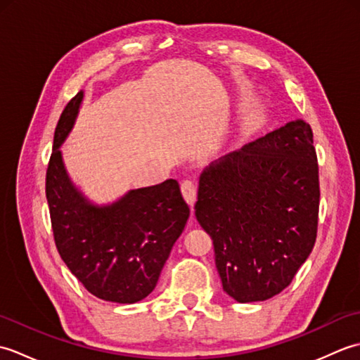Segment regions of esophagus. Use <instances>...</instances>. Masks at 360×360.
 Wrapping results in <instances>:
<instances>
[{
  "label": "esophagus",
  "instance_id": "esophagus-1",
  "mask_svg": "<svg viewBox=\"0 0 360 360\" xmlns=\"http://www.w3.org/2000/svg\"><path fill=\"white\" fill-rule=\"evenodd\" d=\"M181 190H182V195H184V198H186V201L190 205H193L195 201H196V184H195V181H192V179L182 181L181 182Z\"/></svg>",
  "mask_w": 360,
  "mask_h": 360
}]
</instances>
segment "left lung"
I'll return each instance as SVG.
<instances>
[{"label": "left lung", "instance_id": "obj_1", "mask_svg": "<svg viewBox=\"0 0 360 360\" xmlns=\"http://www.w3.org/2000/svg\"><path fill=\"white\" fill-rule=\"evenodd\" d=\"M319 202L317 153L303 120L210 165L195 215L212 236L226 292L249 303L288 288L316 244Z\"/></svg>", "mask_w": 360, "mask_h": 360}]
</instances>
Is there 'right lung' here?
<instances>
[{
	"label": "right lung",
	"mask_w": 360,
	"mask_h": 360,
	"mask_svg": "<svg viewBox=\"0 0 360 360\" xmlns=\"http://www.w3.org/2000/svg\"><path fill=\"white\" fill-rule=\"evenodd\" d=\"M83 93L75 94L53 133L46 200L60 257L88 292L106 302L136 303L156 288L173 244L190 217L178 181L137 188L106 207L77 192L58 147L71 131Z\"/></svg>",
	"instance_id": "right-lung-1"
}]
</instances>
